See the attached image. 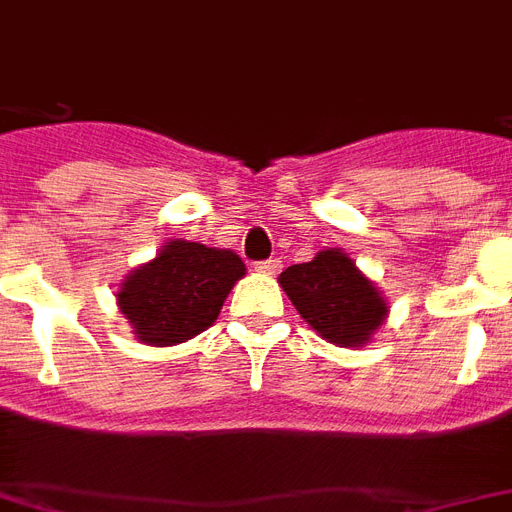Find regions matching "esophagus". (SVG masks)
<instances>
[{
    "label": "esophagus",
    "instance_id": "obj_1",
    "mask_svg": "<svg viewBox=\"0 0 512 512\" xmlns=\"http://www.w3.org/2000/svg\"><path fill=\"white\" fill-rule=\"evenodd\" d=\"M281 260H263V263L255 265L257 273H265V276H273V273H279Z\"/></svg>",
    "mask_w": 512,
    "mask_h": 512
}]
</instances>
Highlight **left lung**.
Masks as SVG:
<instances>
[{
  "label": "left lung",
  "mask_w": 512,
  "mask_h": 512,
  "mask_svg": "<svg viewBox=\"0 0 512 512\" xmlns=\"http://www.w3.org/2000/svg\"><path fill=\"white\" fill-rule=\"evenodd\" d=\"M279 287L305 324L337 348H364L388 319L380 287L340 247L321 249L311 263L289 265Z\"/></svg>",
  "instance_id": "obj_1"
}]
</instances>
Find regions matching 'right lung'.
<instances>
[{"label":"right lung","mask_w":512,"mask_h":512,"mask_svg":"<svg viewBox=\"0 0 512 512\" xmlns=\"http://www.w3.org/2000/svg\"><path fill=\"white\" fill-rule=\"evenodd\" d=\"M247 265L233 249L199 241H167L154 260L132 268L116 289V305L135 340L170 348L215 324Z\"/></svg>","instance_id":"right-lung-1"}]
</instances>
